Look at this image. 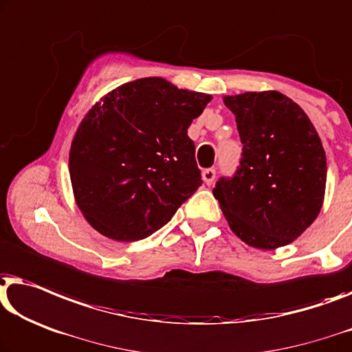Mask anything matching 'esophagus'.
I'll list each match as a JSON object with an SVG mask.
<instances>
[{
    "instance_id": "obj_1",
    "label": "esophagus",
    "mask_w": 352,
    "mask_h": 352,
    "mask_svg": "<svg viewBox=\"0 0 352 352\" xmlns=\"http://www.w3.org/2000/svg\"><path fill=\"white\" fill-rule=\"evenodd\" d=\"M201 176H203V181H205V184L211 186L214 179H216V170H214V168H208V170L201 173Z\"/></svg>"
}]
</instances>
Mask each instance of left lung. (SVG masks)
Masks as SVG:
<instances>
[{
  "instance_id": "1",
  "label": "left lung",
  "mask_w": 352,
  "mask_h": 352,
  "mask_svg": "<svg viewBox=\"0 0 352 352\" xmlns=\"http://www.w3.org/2000/svg\"><path fill=\"white\" fill-rule=\"evenodd\" d=\"M235 114L243 159L212 193L232 232L272 251L297 239L319 216L327 160L307 113L276 90L223 96Z\"/></svg>"
}]
</instances>
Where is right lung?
I'll return each instance as SVG.
<instances>
[{
	"mask_svg": "<svg viewBox=\"0 0 352 352\" xmlns=\"http://www.w3.org/2000/svg\"><path fill=\"white\" fill-rule=\"evenodd\" d=\"M211 95L142 78L101 96L84 116L69 149L76 205L91 227L116 241L149 236L201 186L192 120Z\"/></svg>",
	"mask_w": 352,
	"mask_h": 352,
	"instance_id": "add662e5",
	"label": "right lung"
}]
</instances>
